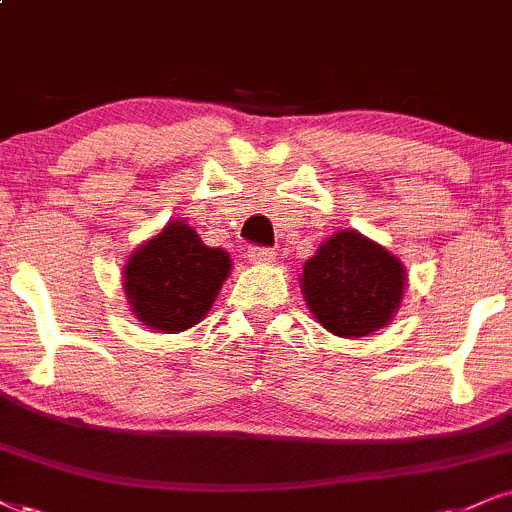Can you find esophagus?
I'll list each match as a JSON object with an SVG mask.
<instances>
[{
	"label": "esophagus",
	"instance_id": "1",
	"mask_svg": "<svg viewBox=\"0 0 512 512\" xmlns=\"http://www.w3.org/2000/svg\"><path fill=\"white\" fill-rule=\"evenodd\" d=\"M275 249H268V246H249V251H246V258L254 263H270L275 261Z\"/></svg>",
	"mask_w": 512,
	"mask_h": 512
}]
</instances>
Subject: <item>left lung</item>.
Segmentation results:
<instances>
[{"instance_id":"left-lung-1","label":"left lung","mask_w":512,"mask_h":512,"mask_svg":"<svg viewBox=\"0 0 512 512\" xmlns=\"http://www.w3.org/2000/svg\"><path fill=\"white\" fill-rule=\"evenodd\" d=\"M406 270L382 244L356 230L334 232L304 266L301 292L311 313L337 337L377 332L399 311Z\"/></svg>"}]
</instances>
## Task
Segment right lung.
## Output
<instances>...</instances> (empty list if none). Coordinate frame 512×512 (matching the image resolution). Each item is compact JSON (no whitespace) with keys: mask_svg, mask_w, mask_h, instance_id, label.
I'll return each instance as SVG.
<instances>
[{"mask_svg":"<svg viewBox=\"0 0 512 512\" xmlns=\"http://www.w3.org/2000/svg\"><path fill=\"white\" fill-rule=\"evenodd\" d=\"M230 254L173 220L128 258L123 287L135 318L159 332H185L211 311L230 275Z\"/></svg>","mask_w":512,"mask_h":512,"instance_id":"1","label":"right lung"}]
</instances>
